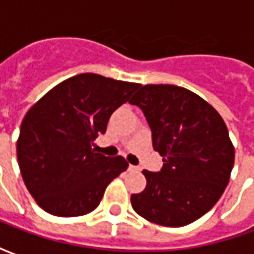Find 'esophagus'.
I'll return each mask as SVG.
<instances>
[{"label":"esophagus","instance_id":"1","mask_svg":"<svg viewBox=\"0 0 254 254\" xmlns=\"http://www.w3.org/2000/svg\"><path fill=\"white\" fill-rule=\"evenodd\" d=\"M129 170H130V171H138V170H140V167H137V166L129 165Z\"/></svg>","mask_w":254,"mask_h":254}]
</instances>
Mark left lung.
Returning a JSON list of instances; mask_svg holds the SVG:
<instances>
[{
    "label": "left lung",
    "instance_id": "obj_1",
    "mask_svg": "<svg viewBox=\"0 0 254 254\" xmlns=\"http://www.w3.org/2000/svg\"><path fill=\"white\" fill-rule=\"evenodd\" d=\"M129 103L143 111L154 149L163 156L160 171H143L147 187L132 194L133 209L169 227L201 218L223 194L234 166L222 117L198 95L170 84L144 85Z\"/></svg>",
    "mask_w": 254,
    "mask_h": 254
}]
</instances>
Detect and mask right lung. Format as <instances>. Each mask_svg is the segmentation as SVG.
I'll return each instance as SVG.
<instances>
[{
    "mask_svg": "<svg viewBox=\"0 0 254 254\" xmlns=\"http://www.w3.org/2000/svg\"><path fill=\"white\" fill-rule=\"evenodd\" d=\"M140 85L81 73L49 91L25 114L17 160L28 191L56 216H81L99 205L106 188L127 169L122 156L95 152L111 114Z\"/></svg>",
    "mask_w": 254,
    "mask_h": 254,
    "instance_id": "right-lung-1",
    "label": "right lung"
}]
</instances>
